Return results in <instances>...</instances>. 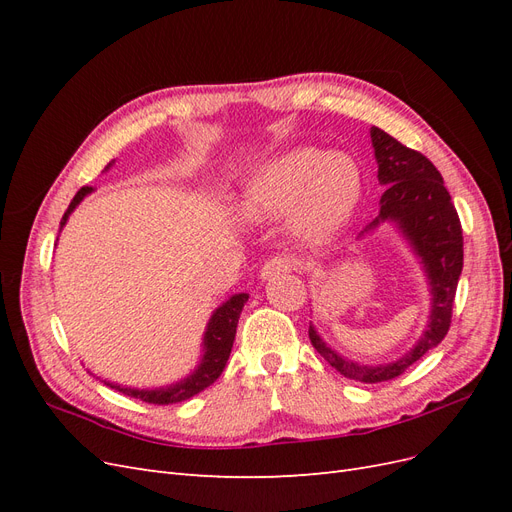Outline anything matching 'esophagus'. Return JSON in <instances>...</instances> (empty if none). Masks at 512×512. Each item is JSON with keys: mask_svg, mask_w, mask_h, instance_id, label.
I'll list each match as a JSON object with an SVG mask.
<instances>
[{"mask_svg": "<svg viewBox=\"0 0 512 512\" xmlns=\"http://www.w3.org/2000/svg\"><path fill=\"white\" fill-rule=\"evenodd\" d=\"M294 271V260L288 256H273L269 258L260 269V280H273V277H280L284 273Z\"/></svg>", "mask_w": 512, "mask_h": 512, "instance_id": "34e87169", "label": "esophagus"}]
</instances>
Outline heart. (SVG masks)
<instances>
[{
	"label": "heart",
	"mask_w": 512,
	"mask_h": 512,
	"mask_svg": "<svg viewBox=\"0 0 512 512\" xmlns=\"http://www.w3.org/2000/svg\"><path fill=\"white\" fill-rule=\"evenodd\" d=\"M361 190V168L348 153L297 147L258 164L245 177L237 209L254 222L290 213L292 235L318 243L348 222Z\"/></svg>",
	"instance_id": "1"
}]
</instances>
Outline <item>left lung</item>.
<instances>
[{"instance_id": "obj_1", "label": "left lung", "mask_w": 512, "mask_h": 512, "mask_svg": "<svg viewBox=\"0 0 512 512\" xmlns=\"http://www.w3.org/2000/svg\"><path fill=\"white\" fill-rule=\"evenodd\" d=\"M371 145L378 162V181L386 185L380 198V213L365 232L391 222L406 239L425 273L431 294L427 327L418 342L399 359L363 365L333 350L309 324V339L318 354L335 367L339 374L365 384L393 380L404 374L423 354L436 348L451 327L457 282L463 269V235L461 222L444 188V179L423 153H418L380 128H371Z\"/></svg>"}]
</instances>
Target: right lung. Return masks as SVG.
<instances>
[{"label":"right lung","mask_w":512,"mask_h":512,"mask_svg":"<svg viewBox=\"0 0 512 512\" xmlns=\"http://www.w3.org/2000/svg\"><path fill=\"white\" fill-rule=\"evenodd\" d=\"M111 166H113V162L106 166V170ZM91 192H94V188H89V185H85V188L76 192L70 207L64 213V218H61V222H59V232L66 226L70 213L79 207L81 200ZM247 299H250V294H245V292L232 294L226 303H222L211 314L205 335H203V354H200V361L190 376H185L183 380L173 382V384L158 386V389H132V386H123V384H115V382H106V380H102V382L123 395L136 397L141 401H147V404H158V406L179 404V401H185V399L198 395L200 391H205L207 386H211L215 380L220 378V374L226 367V361H228L230 350H232V342H235V335H237L239 316L243 312V305L247 303Z\"/></svg>","instance_id":"right-lung-1"}]
</instances>
